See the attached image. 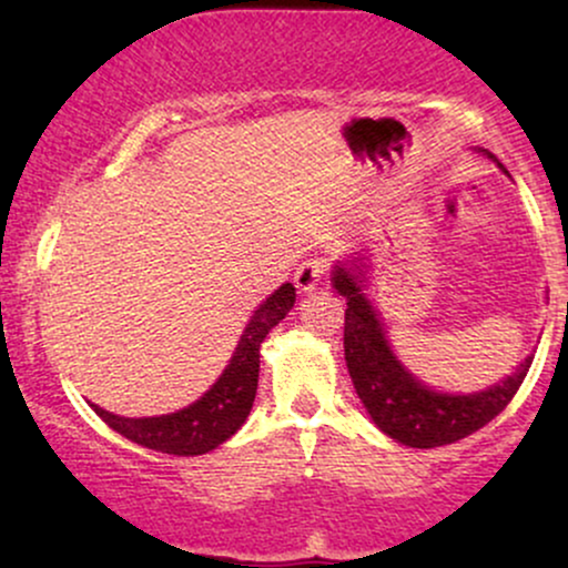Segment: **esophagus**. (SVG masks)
<instances>
[{
  "label": "esophagus",
  "instance_id": "esophagus-1",
  "mask_svg": "<svg viewBox=\"0 0 568 568\" xmlns=\"http://www.w3.org/2000/svg\"><path fill=\"white\" fill-rule=\"evenodd\" d=\"M325 280V264L321 258H310V262L296 266V275H293V283H296L298 293H312L321 288Z\"/></svg>",
  "mask_w": 568,
  "mask_h": 568
}]
</instances>
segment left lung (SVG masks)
<instances>
[{
	"label": "left lung",
	"instance_id": "left-lung-1",
	"mask_svg": "<svg viewBox=\"0 0 568 568\" xmlns=\"http://www.w3.org/2000/svg\"><path fill=\"white\" fill-rule=\"evenodd\" d=\"M475 154L499 165L486 149ZM501 173H507L501 168ZM374 280L371 253L342 258L331 270V285L347 302L344 310V361L371 422L387 438L408 448H438L480 429L505 410L529 374L534 355H526L513 374L475 393H446L429 387L395 355L387 338L382 312L371 302L368 285Z\"/></svg>",
	"mask_w": 568,
	"mask_h": 568
}]
</instances>
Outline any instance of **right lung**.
I'll use <instances>...</instances> for the list:
<instances>
[{"label":"right lung","instance_id":"add662e5","mask_svg":"<svg viewBox=\"0 0 568 568\" xmlns=\"http://www.w3.org/2000/svg\"><path fill=\"white\" fill-rule=\"evenodd\" d=\"M293 302H296V288L291 283H283L272 296H266V302L253 310L219 379L189 406L160 416H120L95 403L90 406L114 433L152 452L175 456L213 452L245 425L256 400L262 344L266 334L288 315Z\"/></svg>","mask_w":568,"mask_h":568}]
</instances>
